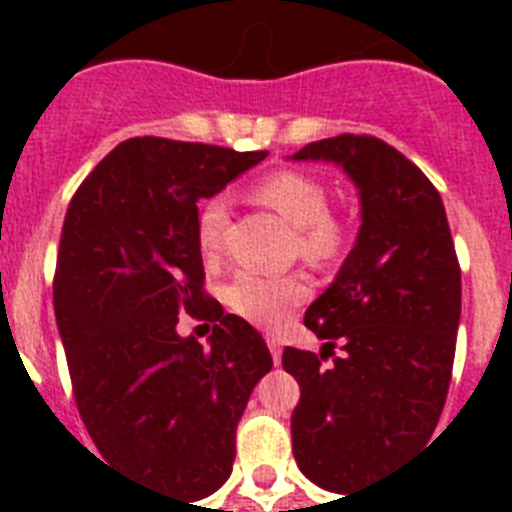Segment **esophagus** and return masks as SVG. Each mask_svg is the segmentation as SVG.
<instances>
[{
  "instance_id": "1",
  "label": "esophagus",
  "mask_w": 512,
  "mask_h": 512,
  "mask_svg": "<svg viewBox=\"0 0 512 512\" xmlns=\"http://www.w3.org/2000/svg\"><path fill=\"white\" fill-rule=\"evenodd\" d=\"M265 342H268V350H271V356L276 364H281V340L276 335H268L265 337Z\"/></svg>"
}]
</instances>
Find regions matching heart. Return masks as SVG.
<instances>
[{"label": "heart", "mask_w": 512, "mask_h": 512, "mask_svg": "<svg viewBox=\"0 0 512 512\" xmlns=\"http://www.w3.org/2000/svg\"><path fill=\"white\" fill-rule=\"evenodd\" d=\"M252 196L297 228V249L308 263H332L345 247V225L329 212V191L319 177L300 170L271 172L252 188ZM225 225L228 201L223 196L204 201L196 217V244L204 260H215L223 249ZM305 297L308 284L300 276L273 279L257 273H239L223 292L225 305L257 327H279Z\"/></svg>", "instance_id": "heart-1"}]
</instances>
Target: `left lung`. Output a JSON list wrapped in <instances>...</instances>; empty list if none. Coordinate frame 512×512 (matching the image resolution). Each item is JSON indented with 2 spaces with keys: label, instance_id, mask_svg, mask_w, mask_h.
<instances>
[{
  "label": "left lung",
  "instance_id": "left-lung-1",
  "mask_svg": "<svg viewBox=\"0 0 512 512\" xmlns=\"http://www.w3.org/2000/svg\"><path fill=\"white\" fill-rule=\"evenodd\" d=\"M292 159L340 164L361 199L356 244L305 311L324 348L281 356L300 382L297 465L321 489L350 497L436 430L460 327V263L436 185L393 146L337 135ZM335 344L346 353L321 367Z\"/></svg>",
  "mask_w": 512,
  "mask_h": 512
}]
</instances>
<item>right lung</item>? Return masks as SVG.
I'll return each instance as SVG.
<instances>
[{
	"label": "right lung",
	"instance_id": "right-lung-1",
	"mask_svg": "<svg viewBox=\"0 0 512 512\" xmlns=\"http://www.w3.org/2000/svg\"><path fill=\"white\" fill-rule=\"evenodd\" d=\"M265 156L124 140L63 220L52 303L84 428L106 460L185 500L225 481L249 393L273 366L260 332L204 292L196 201ZM183 312L213 324L207 349L176 335Z\"/></svg>",
	"mask_w": 512,
	"mask_h": 512
}]
</instances>
